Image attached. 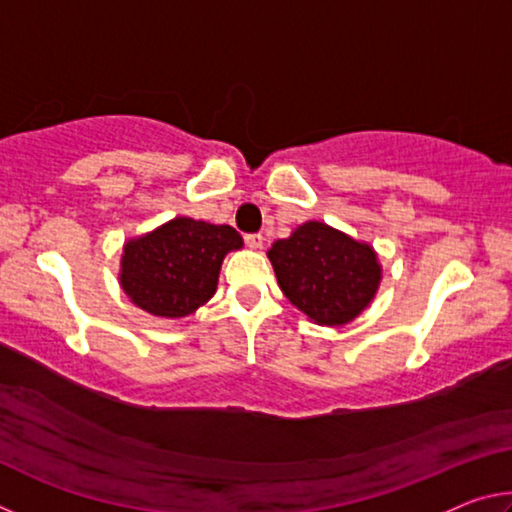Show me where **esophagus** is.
Masks as SVG:
<instances>
[{"label":"esophagus","instance_id":"obj_1","mask_svg":"<svg viewBox=\"0 0 512 512\" xmlns=\"http://www.w3.org/2000/svg\"><path fill=\"white\" fill-rule=\"evenodd\" d=\"M244 241H246V246L253 248V250H259V248L264 246V237L257 235V232H253V235H246Z\"/></svg>","mask_w":512,"mask_h":512}]
</instances>
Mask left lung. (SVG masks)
Listing matches in <instances>:
<instances>
[{"label":"left lung","instance_id":"obj_1","mask_svg":"<svg viewBox=\"0 0 512 512\" xmlns=\"http://www.w3.org/2000/svg\"><path fill=\"white\" fill-rule=\"evenodd\" d=\"M284 296L314 323L339 327L357 318L375 298L381 266L372 246L307 221L268 250Z\"/></svg>","mask_w":512,"mask_h":512}]
</instances>
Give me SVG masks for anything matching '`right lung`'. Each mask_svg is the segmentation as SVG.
I'll return each instance as SVG.
<instances>
[{"label":"right lung","mask_w":512,"mask_h":512,"mask_svg":"<svg viewBox=\"0 0 512 512\" xmlns=\"http://www.w3.org/2000/svg\"><path fill=\"white\" fill-rule=\"evenodd\" d=\"M241 246L232 225L176 216L124 246L121 289L153 316H189L214 296L223 257Z\"/></svg>","instance_id":"obj_1"}]
</instances>
